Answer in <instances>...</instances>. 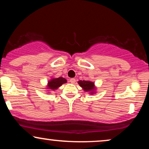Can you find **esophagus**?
Masks as SVG:
<instances>
[{"mask_svg": "<svg viewBox=\"0 0 149 149\" xmlns=\"http://www.w3.org/2000/svg\"><path fill=\"white\" fill-rule=\"evenodd\" d=\"M70 83L73 84V83H76V79H75V78H71V79H70Z\"/></svg>", "mask_w": 149, "mask_h": 149, "instance_id": "1", "label": "esophagus"}]
</instances>
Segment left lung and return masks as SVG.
Returning a JSON list of instances; mask_svg holds the SVG:
<instances>
[{"label":"left lung","mask_w":149,"mask_h":149,"mask_svg":"<svg viewBox=\"0 0 149 149\" xmlns=\"http://www.w3.org/2000/svg\"><path fill=\"white\" fill-rule=\"evenodd\" d=\"M78 83L85 92H89L90 95H93L94 93H95L96 87L95 85V83L93 82L90 81V80H79Z\"/></svg>","instance_id":"left-lung-1"}]
</instances>
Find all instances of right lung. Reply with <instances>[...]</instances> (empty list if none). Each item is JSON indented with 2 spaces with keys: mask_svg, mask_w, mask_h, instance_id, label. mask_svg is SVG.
<instances>
[{
  "mask_svg": "<svg viewBox=\"0 0 149 149\" xmlns=\"http://www.w3.org/2000/svg\"><path fill=\"white\" fill-rule=\"evenodd\" d=\"M67 82L66 79L62 77H59V78H52L48 81L47 85V89L49 90V92L51 91H54L58 89L61 85Z\"/></svg>",
  "mask_w": 149,
  "mask_h": 149,
  "instance_id": "1",
  "label": "right lung"
}]
</instances>
